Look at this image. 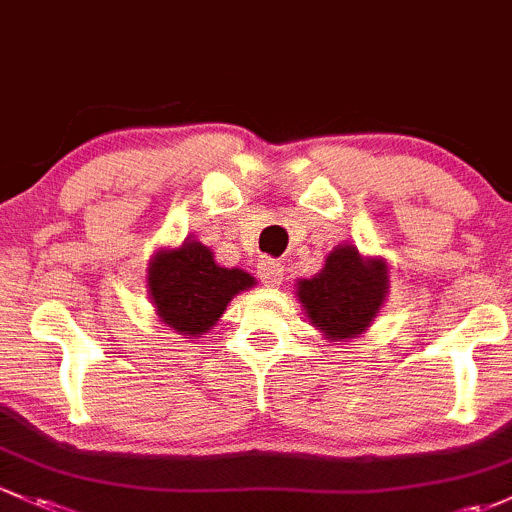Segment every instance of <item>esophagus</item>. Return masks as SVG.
Instances as JSON below:
<instances>
[{"label":"esophagus","instance_id":"obj_1","mask_svg":"<svg viewBox=\"0 0 512 512\" xmlns=\"http://www.w3.org/2000/svg\"><path fill=\"white\" fill-rule=\"evenodd\" d=\"M258 278H261L263 285H280V280H283V263L273 261V258H263L258 263Z\"/></svg>","mask_w":512,"mask_h":512}]
</instances>
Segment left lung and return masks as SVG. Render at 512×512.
Here are the masks:
<instances>
[{"instance_id": "obj_1", "label": "left lung", "mask_w": 512, "mask_h": 512, "mask_svg": "<svg viewBox=\"0 0 512 512\" xmlns=\"http://www.w3.org/2000/svg\"><path fill=\"white\" fill-rule=\"evenodd\" d=\"M298 298L310 324L332 342L366 332L388 295L383 258H364L356 246H337L317 276L298 280Z\"/></svg>"}]
</instances>
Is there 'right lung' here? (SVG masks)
<instances>
[{"label": "right lung", "instance_id": "right-lung-1", "mask_svg": "<svg viewBox=\"0 0 512 512\" xmlns=\"http://www.w3.org/2000/svg\"><path fill=\"white\" fill-rule=\"evenodd\" d=\"M146 283L161 322L190 339L212 329L229 300L256 280L239 268L217 266L205 244L185 239L178 249L156 251Z\"/></svg>", "mask_w": 512, "mask_h": 512}]
</instances>
